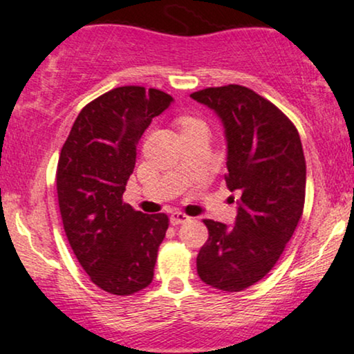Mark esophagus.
<instances>
[{
  "label": "esophagus",
  "instance_id": "1",
  "mask_svg": "<svg viewBox=\"0 0 354 354\" xmlns=\"http://www.w3.org/2000/svg\"><path fill=\"white\" fill-rule=\"evenodd\" d=\"M190 216H187L185 213L182 212H172L170 213V223L172 225H182L185 223V221H189Z\"/></svg>",
  "mask_w": 354,
  "mask_h": 354
}]
</instances>
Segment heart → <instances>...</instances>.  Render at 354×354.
<instances>
[{
    "label": "heart",
    "instance_id": "obj_1",
    "mask_svg": "<svg viewBox=\"0 0 354 354\" xmlns=\"http://www.w3.org/2000/svg\"><path fill=\"white\" fill-rule=\"evenodd\" d=\"M177 123H178V126H180L182 129H185V128H190V126L202 124V121L197 120V118H194V116H180L177 120Z\"/></svg>",
    "mask_w": 354,
    "mask_h": 354
}]
</instances>
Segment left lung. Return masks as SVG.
Masks as SVG:
<instances>
[{
  "instance_id": "8db88e82",
  "label": "left lung",
  "mask_w": 354,
  "mask_h": 354,
  "mask_svg": "<svg viewBox=\"0 0 354 354\" xmlns=\"http://www.w3.org/2000/svg\"><path fill=\"white\" fill-rule=\"evenodd\" d=\"M190 97L223 123L226 185L241 194L233 228L203 220L208 239L197 256V272L215 289L239 292L276 266L302 216V142L289 118L246 86H212Z\"/></svg>"
}]
</instances>
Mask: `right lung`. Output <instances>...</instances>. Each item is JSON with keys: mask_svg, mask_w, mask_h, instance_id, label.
<instances>
[{"mask_svg": "<svg viewBox=\"0 0 354 354\" xmlns=\"http://www.w3.org/2000/svg\"><path fill=\"white\" fill-rule=\"evenodd\" d=\"M172 97L144 86H118L78 113L57 164V197L68 243L91 282L131 295L152 282L165 213L144 215L123 202L136 146Z\"/></svg>", "mask_w": 354, "mask_h": 354, "instance_id": "add662e5", "label": "right lung"}]
</instances>
